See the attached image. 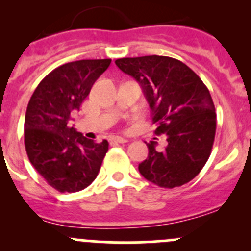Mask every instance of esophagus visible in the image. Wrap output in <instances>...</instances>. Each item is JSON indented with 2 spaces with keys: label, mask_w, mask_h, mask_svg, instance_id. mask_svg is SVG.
Here are the masks:
<instances>
[{
  "label": "esophagus",
  "mask_w": 251,
  "mask_h": 251,
  "mask_svg": "<svg viewBox=\"0 0 251 251\" xmlns=\"http://www.w3.org/2000/svg\"><path fill=\"white\" fill-rule=\"evenodd\" d=\"M110 142H111V143H126L127 141H126L125 138L118 137V136H116V137H111Z\"/></svg>",
  "instance_id": "34e87169"
}]
</instances>
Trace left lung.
Returning a JSON list of instances; mask_svg holds the SVG:
<instances>
[{"label":"left lung","mask_w":251,"mask_h":251,"mask_svg":"<svg viewBox=\"0 0 251 251\" xmlns=\"http://www.w3.org/2000/svg\"><path fill=\"white\" fill-rule=\"evenodd\" d=\"M119 69L141 85L156 124L155 135H166L165 149L147 143L148 158L138 165L142 176L163 188H175L194 178L211 154L216 113L201 78L181 60L144 55L115 60Z\"/></svg>","instance_id":"left-lung-1"}]
</instances>
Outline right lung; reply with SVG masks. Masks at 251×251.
Masks as SVG:
<instances>
[{
	"mask_svg": "<svg viewBox=\"0 0 251 251\" xmlns=\"http://www.w3.org/2000/svg\"><path fill=\"white\" fill-rule=\"evenodd\" d=\"M111 59H82L55 68L32 93L24 121L27 158L60 193L90 186L100 173L109 143L83 137L68 125Z\"/></svg>",
	"mask_w": 251,
	"mask_h": 251,
	"instance_id": "add662e5",
	"label": "right lung"
}]
</instances>
